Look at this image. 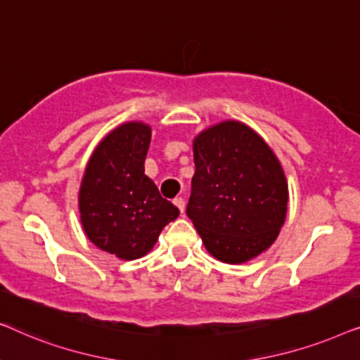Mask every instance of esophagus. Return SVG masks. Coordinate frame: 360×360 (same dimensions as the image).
<instances>
[{
    "label": "esophagus",
    "instance_id": "esophagus-1",
    "mask_svg": "<svg viewBox=\"0 0 360 360\" xmlns=\"http://www.w3.org/2000/svg\"><path fill=\"white\" fill-rule=\"evenodd\" d=\"M174 205L180 210V213H184V211H185V200L181 198V196H179V198L174 200Z\"/></svg>",
    "mask_w": 360,
    "mask_h": 360
}]
</instances>
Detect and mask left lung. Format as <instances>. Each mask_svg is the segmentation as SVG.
I'll return each instance as SVG.
<instances>
[{
    "label": "left lung",
    "mask_w": 360,
    "mask_h": 360,
    "mask_svg": "<svg viewBox=\"0 0 360 360\" xmlns=\"http://www.w3.org/2000/svg\"><path fill=\"white\" fill-rule=\"evenodd\" d=\"M195 175L186 214L208 252L243 264L277 239L288 185L272 149L239 121H223L193 141Z\"/></svg>",
    "instance_id": "8db88e82"
}]
</instances>
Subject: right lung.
<instances>
[{"label":"right lung","instance_id":"1","mask_svg":"<svg viewBox=\"0 0 360 360\" xmlns=\"http://www.w3.org/2000/svg\"><path fill=\"white\" fill-rule=\"evenodd\" d=\"M149 144V124L117 126L93 150L78 193L88 239L122 260L144 257L162 229L180 214L144 174Z\"/></svg>","mask_w":360,"mask_h":360}]
</instances>
